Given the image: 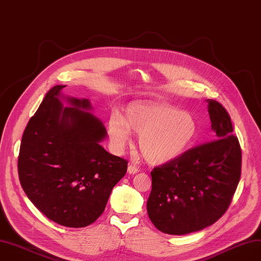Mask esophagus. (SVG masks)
<instances>
[{"label":"esophagus","mask_w":261,"mask_h":261,"mask_svg":"<svg viewBox=\"0 0 261 261\" xmlns=\"http://www.w3.org/2000/svg\"><path fill=\"white\" fill-rule=\"evenodd\" d=\"M138 171H139V168H138V167H136V166L133 165V164H129V165H128L127 172H128L129 174H135V173H137Z\"/></svg>","instance_id":"1"}]
</instances>
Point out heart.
<instances>
[{"mask_svg": "<svg viewBox=\"0 0 261 261\" xmlns=\"http://www.w3.org/2000/svg\"><path fill=\"white\" fill-rule=\"evenodd\" d=\"M197 122L190 112L171 106L134 105L125 117L112 113L108 134L113 150L120 153L130 141V130L139 134V147L151 164L164 165L182 156L197 135Z\"/></svg>", "mask_w": 261, "mask_h": 261, "instance_id": "b5f03b06", "label": "heart"}]
</instances>
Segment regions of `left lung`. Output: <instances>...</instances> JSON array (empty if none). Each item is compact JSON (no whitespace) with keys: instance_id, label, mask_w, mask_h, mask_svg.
<instances>
[{"instance_id":"left-lung-1","label":"left lung","mask_w":261,"mask_h":261,"mask_svg":"<svg viewBox=\"0 0 261 261\" xmlns=\"http://www.w3.org/2000/svg\"><path fill=\"white\" fill-rule=\"evenodd\" d=\"M215 140L151 172L148 215L160 231L187 234L211 226L228 209L241 176V148L220 102L206 99Z\"/></svg>"}]
</instances>
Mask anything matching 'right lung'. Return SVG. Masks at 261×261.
<instances>
[{
    "label": "right lung",
    "mask_w": 261,
    "mask_h": 261,
    "mask_svg": "<svg viewBox=\"0 0 261 261\" xmlns=\"http://www.w3.org/2000/svg\"><path fill=\"white\" fill-rule=\"evenodd\" d=\"M55 86L24 129L18 173L29 199L49 220L80 228L101 215L127 161L99 144L107 138L88 98L62 94ZM69 103L63 105V100Z\"/></svg>",
    "instance_id": "1"
}]
</instances>
